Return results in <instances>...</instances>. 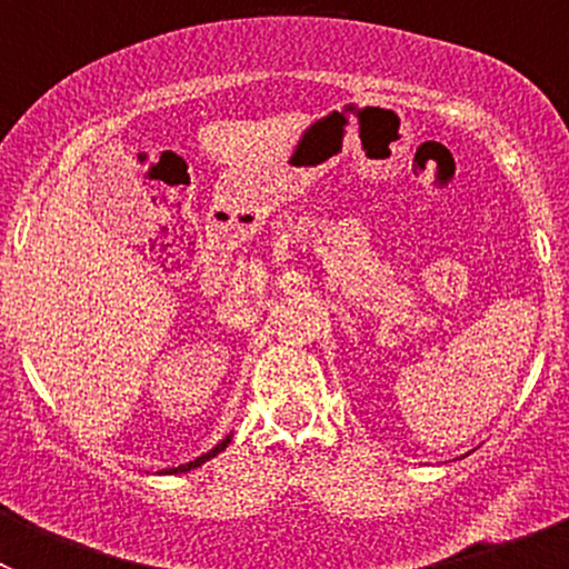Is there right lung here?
I'll list each match as a JSON object with an SVG mask.
<instances>
[{
    "label": "right lung",
    "instance_id": "obj_1",
    "mask_svg": "<svg viewBox=\"0 0 569 569\" xmlns=\"http://www.w3.org/2000/svg\"><path fill=\"white\" fill-rule=\"evenodd\" d=\"M228 441H230V436L224 441H219V445L213 447V450H210V453H204V456H199V459H193V461H188V465H179V467H170V470H164V472H170V476H173V472H188V470H193V467H202L204 461H210L213 459V456H219L224 450V447H228Z\"/></svg>",
    "mask_w": 569,
    "mask_h": 569
}]
</instances>
